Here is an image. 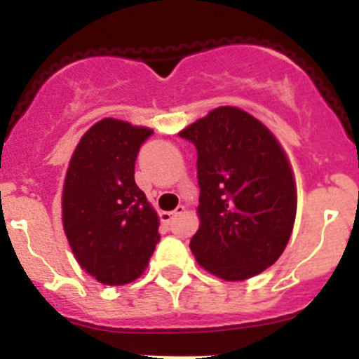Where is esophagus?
<instances>
[{
    "instance_id": "esophagus-1",
    "label": "esophagus",
    "mask_w": 359,
    "mask_h": 359,
    "mask_svg": "<svg viewBox=\"0 0 359 359\" xmlns=\"http://www.w3.org/2000/svg\"><path fill=\"white\" fill-rule=\"evenodd\" d=\"M182 214H185V207H183V205H180V207H177L174 212H163V214H161V219H163L165 223H172L174 219Z\"/></svg>"
}]
</instances>
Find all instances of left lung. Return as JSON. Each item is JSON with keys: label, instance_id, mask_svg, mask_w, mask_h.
<instances>
[{"label": "left lung", "instance_id": "8db88e82", "mask_svg": "<svg viewBox=\"0 0 359 359\" xmlns=\"http://www.w3.org/2000/svg\"><path fill=\"white\" fill-rule=\"evenodd\" d=\"M198 151L199 264L224 280L262 273L293 230L297 189L286 154L257 118L217 107L180 133Z\"/></svg>", "mask_w": 359, "mask_h": 359}]
</instances>
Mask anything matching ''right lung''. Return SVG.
<instances>
[{"label":"right lung","mask_w":359,"mask_h":359,"mask_svg":"<svg viewBox=\"0 0 359 359\" xmlns=\"http://www.w3.org/2000/svg\"><path fill=\"white\" fill-rule=\"evenodd\" d=\"M151 129L104 118L73 152L62 192V223L82 269L107 286L144 273L160 243L158 215L135 183L138 151Z\"/></svg>","instance_id":"right-lung-1"}]
</instances>
